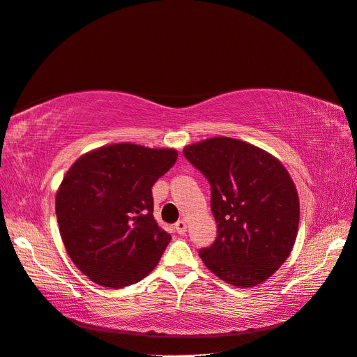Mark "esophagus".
I'll list each match as a JSON object with an SVG mask.
<instances>
[{
	"mask_svg": "<svg viewBox=\"0 0 357 357\" xmlns=\"http://www.w3.org/2000/svg\"><path fill=\"white\" fill-rule=\"evenodd\" d=\"M175 231L179 234V235H184L187 232V222L185 220H178L175 223Z\"/></svg>",
	"mask_w": 357,
	"mask_h": 357,
	"instance_id": "obj_1",
	"label": "esophagus"
}]
</instances>
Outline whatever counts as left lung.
Returning <instances> with one entry per match:
<instances>
[{"instance_id": "1", "label": "left lung", "mask_w": 357, "mask_h": 357, "mask_svg": "<svg viewBox=\"0 0 357 357\" xmlns=\"http://www.w3.org/2000/svg\"><path fill=\"white\" fill-rule=\"evenodd\" d=\"M184 157L211 185L217 238L199 257L234 287H257L287 261L300 218L297 188L282 162L231 137L190 144Z\"/></svg>"}]
</instances>
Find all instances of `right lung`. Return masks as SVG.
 I'll return each mask as SVG.
<instances>
[{"label":"right lung","mask_w":357,"mask_h":357,"mask_svg":"<svg viewBox=\"0 0 357 357\" xmlns=\"http://www.w3.org/2000/svg\"><path fill=\"white\" fill-rule=\"evenodd\" d=\"M175 149L102 146L63 178L56 214L72 262L98 285L123 288L157 266L172 236L153 218L152 185L176 162Z\"/></svg>","instance_id":"add662e5"}]
</instances>
